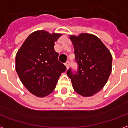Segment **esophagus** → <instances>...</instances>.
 Instances as JSON below:
<instances>
[{"mask_svg": "<svg viewBox=\"0 0 128 128\" xmlns=\"http://www.w3.org/2000/svg\"><path fill=\"white\" fill-rule=\"evenodd\" d=\"M65 66H66V68L68 69V68H69V62L67 61L66 63H65Z\"/></svg>", "mask_w": 128, "mask_h": 128, "instance_id": "obj_1", "label": "esophagus"}]
</instances>
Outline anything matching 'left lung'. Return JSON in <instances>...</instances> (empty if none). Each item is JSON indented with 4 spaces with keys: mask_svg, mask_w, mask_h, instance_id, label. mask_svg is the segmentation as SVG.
<instances>
[{
    "mask_svg": "<svg viewBox=\"0 0 128 128\" xmlns=\"http://www.w3.org/2000/svg\"><path fill=\"white\" fill-rule=\"evenodd\" d=\"M75 49L76 72L67 70L72 87L83 96H92L100 91L109 78L112 70V58L99 38L89 34L70 36Z\"/></svg>",
    "mask_w": 128,
    "mask_h": 128,
    "instance_id": "obj_1",
    "label": "left lung"
}]
</instances>
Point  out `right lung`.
<instances>
[{
  "label": "right lung",
  "instance_id": "right-lung-1",
  "mask_svg": "<svg viewBox=\"0 0 128 128\" xmlns=\"http://www.w3.org/2000/svg\"><path fill=\"white\" fill-rule=\"evenodd\" d=\"M62 35L46 31L30 34L16 56V70L21 82L38 97L50 94L66 68L58 60L54 45Z\"/></svg>",
  "mask_w": 128,
  "mask_h": 128
}]
</instances>
